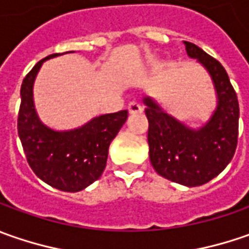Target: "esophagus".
Returning <instances> with one entry per match:
<instances>
[{
  "instance_id": "esophagus-1",
  "label": "esophagus",
  "mask_w": 249,
  "mask_h": 249,
  "mask_svg": "<svg viewBox=\"0 0 249 249\" xmlns=\"http://www.w3.org/2000/svg\"><path fill=\"white\" fill-rule=\"evenodd\" d=\"M127 109H129L130 113H141L142 112V107L140 105L139 102H131Z\"/></svg>"
}]
</instances>
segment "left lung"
Returning a JSON list of instances; mask_svg holds the SVG:
<instances>
[{
	"label": "left lung",
	"instance_id": "left-lung-1",
	"mask_svg": "<svg viewBox=\"0 0 249 249\" xmlns=\"http://www.w3.org/2000/svg\"><path fill=\"white\" fill-rule=\"evenodd\" d=\"M187 53L196 58L211 73L219 105L212 119L201 130H191L144 98L148 119L149 159L157 173L188 187L202 186L216 177L234 157L238 141L240 107L234 87L222 63L184 41Z\"/></svg>",
	"mask_w": 249,
	"mask_h": 249
}]
</instances>
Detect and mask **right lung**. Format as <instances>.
<instances>
[{"label":"right lung","instance_id":"add662e5","mask_svg":"<svg viewBox=\"0 0 249 249\" xmlns=\"http://www.w3.org/2000/svg\"><path fill=\"white\" fill-rule=\"evenodd\" d=\"M26 74L20 87L18 134L24 155L36 176L61 191L76 193L98 180L107 166L108 149L127 119V110L108 113L71 131H53L37 118L33 104V83L45 59Z\"/></svg>","mask_w":249,"mask_h":249}]
</instances>
